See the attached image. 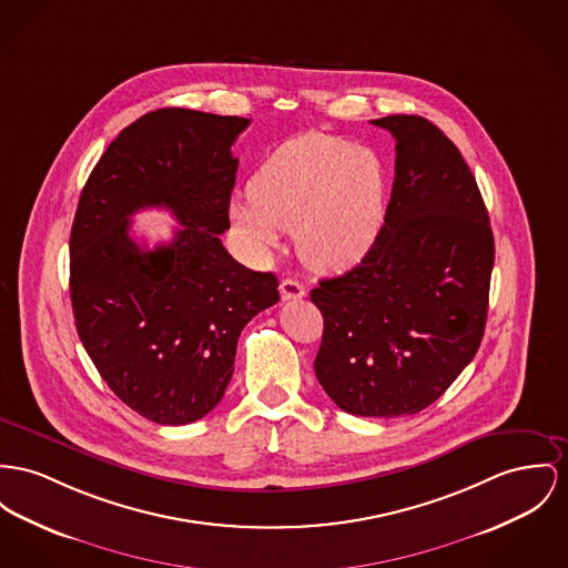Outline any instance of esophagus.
Masks as SVG:
<instances>
[{"label": "esophagus", "mask_w": 568, "mask_h": 568, "mask_svg": "<svg viewBox=\"0 0 568 568\" xmlns=\"http://www.w3.org/2000/svg\"><path fill=\"white\" fill-rule=\"evenodd\" d=\"M280 295H282V302H297L305 297V286L293 277H286L280 284Z\"/></svg>", "instance_id": "esophagus-1"}]
</instances>
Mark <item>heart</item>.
Returning <instances> with one entry per match:
<instances>
[{
    "mask_svg": "<svg viewBox=\"0 0 568 568\" xmlns=\"http://www.w3.org/2000/svg\"><path fill=\"white\" fill-rule=\"evenodd\" d=\"M232 204V220L261 250L295 232L303 261L321 271L359 263L385 217V172L375 152L332 135H302L271 152Z\"/></svg>",
    "mask_w": 568,
    "mask_h": 568,
    "instance_id": "1",
    "label": "heart"
}]
</instances>
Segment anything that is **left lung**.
Returning <instances> with one entry per match:
<instances>
[{"mask_svg":"<svg viewBox=\"0 0 568 568\" xmlns=\"http://www.w3.org/2000/svg\"><path fill=\"white\" fill-rule=\"evenodd\" d=\"M396 140L385 224L362 263L321 280L314 373L346 414L412 416L474 359L487 323L495 243L476 179L422 115L373 120Z\"/></svg>","mask_w":568,"mask_h":568,"instance_id":"1","label":"left lung"}]
</instances>
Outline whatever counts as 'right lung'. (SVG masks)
I'll list each match as a JSON object with an SVG mask.
<instances>
[{
  "label": "right lung",
  "instance_id": "add662e5",
  "mask_svg": "<svg viewBox=\"0 0 568 568\" xmlns=\"http://www.w3.org/2000/svg\"><path fill=\"white\" fill-rule=\"evenodd\" d=\"M247 118L163 108L120 131L94 165L71 230V302L85 353L115 396L156 424H190L224 398L243 327L280 300L277 277L239 265L230 227ZM161 205L182 227L146 251L130 215Z\"/></svg>",
  "mask_w": 568,
  "mask_h": 568
}]
</instances>
